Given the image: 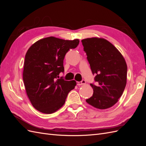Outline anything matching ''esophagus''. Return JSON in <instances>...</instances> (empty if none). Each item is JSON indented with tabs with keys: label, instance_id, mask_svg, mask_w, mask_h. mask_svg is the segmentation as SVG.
I'll use <instances>...</instances> for the list:
<instances>
[{
	"label": "esophagus",
	"instance_id": "esophagus-1",
	"mask_svg": "<svg viewBox=\"0 0 146 146\" xmlns=\"http://www.w3.org/2000/svg\"><path fill=\"white\" fill-rule=\"evenodd\" d=\"M86 83V81L85 80H82L81 82H77V85H78V86H80V85H85V84Z\"/></svg>",
	"mask_w": 146,
	"mask_h": 146
}]
</instances>
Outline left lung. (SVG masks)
<instances>
[{"instance_id":"8db88e82","label":"left lung","mask_w":146,"mask_h":146,"mask_svg":"<svg viewBox=\"0 0 146 146\" xmlns=\"http://www.w3.org/2000/svg\"><path fill=\"white\" fill-rule=\"evenodd\" d=\"M96 85L91 83L93 95L86 102L99 109L116 104L126 86L127 66L122 54L111 42L99 38L82 40Z\"/></svg>"}]
</instances>
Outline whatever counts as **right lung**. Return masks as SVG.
<instances>
[{"instance_id": "obj_1", "label": "right lung", "mask_w": 146, "mask_h": 146, "mask_svg": "<svg viewBox=\"0 0 146 146\" xmlns=\"http://www.w3.org/2000/svg\"><path fill=\"white\" fill-rule=\"evenodd\" d=\"M79 42L78 39L64 40L50 36L35 42L26 53L24 86L31 104L39 111L45 114L56 111L76 85L75 80L58 78L64 72L66 54L70 48L77 47Z\"/></svg>"}]
</instances>
